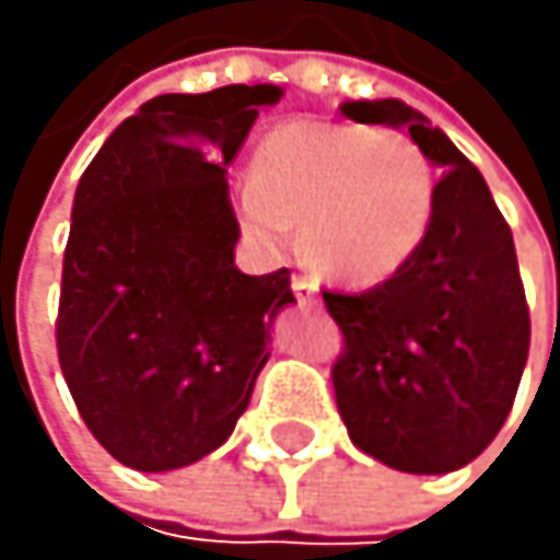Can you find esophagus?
<instances>
[{
  "label": "esophagus",
  "mask_w": 560,
  "mask_h": 560,
  "mask_svg": "<svg viewBox=\"0 0 560 560\" xmlns=\"http://www.w3.org/2000/svg\"><path fill=\"white\" fill-rule=\"evenodd\" d=\"M292 289H295V299L299 302H315L318 299V285L312 282V278H305V275H295L292 278Z\"/></svg>",
  "instance_id": "esophagus-1"
}]
</instances>
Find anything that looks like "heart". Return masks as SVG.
Here are the masks:
<instances>
[{"instance_id":"obj_1","label":"heart","mask_w":560,"mask_h":560,"mask_svg":"<svg viewBox=\"0 0 560 560\" xmlns=\"http://www.w3.org/2000/svg\"><path fill=\"white\" fill-rule=\"evenodd\" d=\"M430 211V164L410 137L326 120L268 130L238 190L245 231L282 248L299 224L305 261L346 285H376L402 268Z\"/></svg>"}]
</instances>
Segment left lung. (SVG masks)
I'll use <instances>...</instances> for the list:
<instances>
[{
	"label": "left lung",
	"mask_w": 560,
	"mask_h": 560,
	"mask_svg": "<svg viewBox=\"0 0 560 560\" xmlns=\"http://www.w3.org/2000/svg\"><path fill=\"white\" fill-rule=\"evenodd\" d=\"M355 124L410 130L443 171L420 248L383 285L322 292L346 349L339 417L362 454L402 474L467 467L501 433L527 362L530 315L517 252L483 174L402 100H349Z\"/></svg>",
	"instance_id": "obj_1"
}]
</instances>
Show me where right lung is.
Wrapping results in <instances>:
<instances>
[{"label": "right lung", "mask_w": 560, "mask_h": 560, "mask_svg": "<svg viewBox=\"0 0 560 560\" xmlns=\"http://www.w3.org/2000/svg\"><path fill=\"white\" fill-rule=\"evenodd\" d=\"M282 86L164 93L127 117L80 177L62 255L56 349L110 457L143 474L218 450L248 410L289 268L234 265L228 164Z\"/></svg>", "instance_id": "right-lung-1"}]
</instances>
